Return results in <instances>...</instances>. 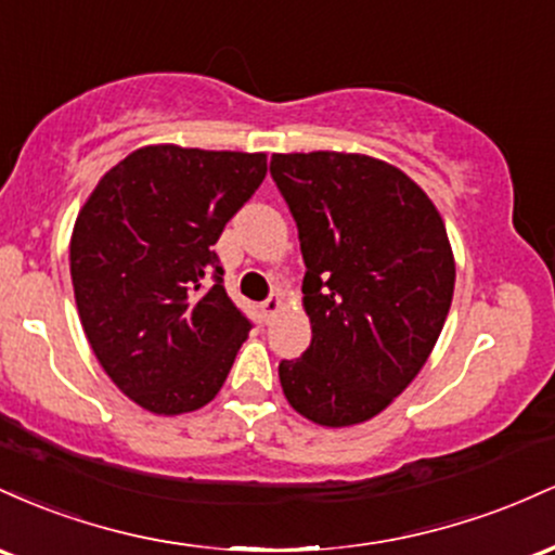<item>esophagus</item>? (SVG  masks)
<instances>
[{
    "label": "esophagus",
    "mask_w": 555,
    "mask_h": 555,
    "mask_svg": "<svg viewBox=\"0 0 555 555\" xmlns=\"http://www.w3.org/2000/svg\"><path fill=\"white\" fill-rule=\"evenodd\" d=\"M280 309H283V298H280L278 294L267 298V301H261V314H264V320H267V322H270L272 317H275Z\"/></svg>",
    "instance_id": "esophagus-1"
}]
</instances>
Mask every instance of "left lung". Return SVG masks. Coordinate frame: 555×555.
<instances>
[{
    "label": "left lung",
    "mask_w": 555,
    "mask_h": 555,
    "mask_svg": "<svg viewBox=\"0 0 555 555\" xmlns=\"http://www.w3.org/2000/svg\"><path fill=\"white\" fill-rule=\"evenodd\" d=\"M298 225L311 344L280 361L291 406L351 427L420 375L451 309L456 261L438 207L406 172L346 152L272 154Z\"/></svg>",
    "instance_id": "1"
}]
</instances>
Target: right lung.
<instances>
[{"label": "right lung", "instance_id": "1", "mask_svg": "<svg viewBox=\"0 0 555 555\" xmlns=\"http://www.w3.org/2000/svg\"><path fill=\"white\" fill-rule=\"evenodd\" d=\"M264 176V152L154 143L104 172L80 207L70 238L80 325L112 383L146 412L207 406L248 338L211 246Z\"/></svg>", "mask_w": 555, "mask_h": 555}]
</instances>
